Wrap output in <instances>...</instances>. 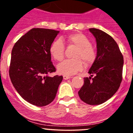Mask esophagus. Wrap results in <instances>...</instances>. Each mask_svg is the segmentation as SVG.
<instances>
[{
	"instance_id": "esophagus-1",
	"label": "esophagus",
	"mask_w": 133,
	"mask_h": 133,
	"mask_svg": "<svg viewBox=\"0 0 133 133\" xmlns=\"http://www.w3.org/2000/svg\"><path fill=\"white\" fill-rule=\"evenodd\" d=\"M71 76H65V75H64V76H63V79H64V80H67V79H70L71 78Z\"/></svg>"
}]
</instances>
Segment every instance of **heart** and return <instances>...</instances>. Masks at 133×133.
Segmentation results:
<instances>
[{
	"label": "heart",
	"instance_id": "1",
	"mask_svg": "<svg viewBox=\"0 0 133 133\" xmlns=\"http://www.w3.org/2000/svg\"><path fill=\"white\" fill-rule=\"evenodd\" d=\"M64 43L77 49L73 56L74 59H66L58 65V71L61 74L73 75L84 69V63L86 65H89L95 61L96 50L91 45L89 39L81 33L73 34L66 37L62 38L61 41L56 40L52 42L49 52L55 60L61 61L64 57Z\"/></svg>",
	"mask_w": 133,
	"mask_h": 133
}]
</instances>
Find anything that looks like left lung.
Here are the masks:
<instances>
[{
	"instance_id": "8db88e82",
	"label": "left lung",
	"mask_w": 133,
	"mask_h": 133,
	"mask_svg": "<svg viewBox=\"0 0 133 133\" xmlns=\"http://www.w3.org/2000/svg\"><path fill=\"white\" fill-rule=\"evenodd\" d=\"M89 31L96 38L97 56L88 72L92 75L84 78V83L78 94L88 104L99 105L110 99L119 88L124 59L111 36L97 29L91 28Z\"/></svg>"
}]
</instances>
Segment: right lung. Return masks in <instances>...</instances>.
Returning <instances> with one entry per match:
<instances>
[{
    "instance_id": "add662e5",
    "label": "right lung",
    "mask_w": 133,
    "mask_h": 133,
    "mask_svg": "<svg viewBox=\"0 0 133 133\" xmlns=\"http://www.w3.org/2000/svg\"><path fill=\"white\" fill-rule=\"evenodd\" d=\"M59 31L34 28L14 45L9 76L20 96L32 104L45 106L53 101L62 76L50 77L56 71L49 49Z\"/></svg>"
}]
</instances>
